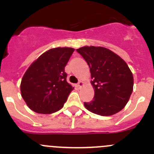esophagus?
<instances>
[{
    "label": "esophagus",
    "instance_id": "1",
    "mask_svg": "<svg viewBox=\"0 0 154 154\" xmlns=\"http://www.w3.org/2000/svg\"><path fill=\"white\" fill-rule=\"evenodd\" d=\"M83 85V83L82 81H79L78 83H77V86L78 87H81Z\"/></svg>",
    "mask_w": 154,
    "mask_h": 154
}]
</instances>
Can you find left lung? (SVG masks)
I'll use <instances>...</instances> for the list:
<instances>
[{"mask_svg": "<svg viewBox=\"0 0 154 154\" xmlns=\"http://www.w3.org/2000/svg\"><path fill=\"white\" fill-rule=\"evenodd\" d=\"M77 51L88 65L94 99L84 103L88 111L102 116L120 112L133 92V77L125 60L103 47L85 46Z\"/></svg>", "mask_w": 154, "mask_h": 154, "instance_id": "8db88e82", "label": "left lung"}]
</instances>
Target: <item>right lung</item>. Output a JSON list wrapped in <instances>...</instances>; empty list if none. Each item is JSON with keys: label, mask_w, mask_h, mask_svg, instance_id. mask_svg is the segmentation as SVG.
<instances>
[{"label": "right lung", "mask_w": 154, "mask_h": 154, "mask_svg": "<svg viewBox=\"0 0 154 154\" xmlns=\"http://www.w3.org/2000/svg\"><path fill=\"white\" fill-rule=\"evenodd\" d=\"M74 51L71 48H52L28 68L21 80V93L30 109L51 114L63 108L74 89L66 80L65 72Z\"/></svg>", "instance_id": "obj_1"}]
</instances>
